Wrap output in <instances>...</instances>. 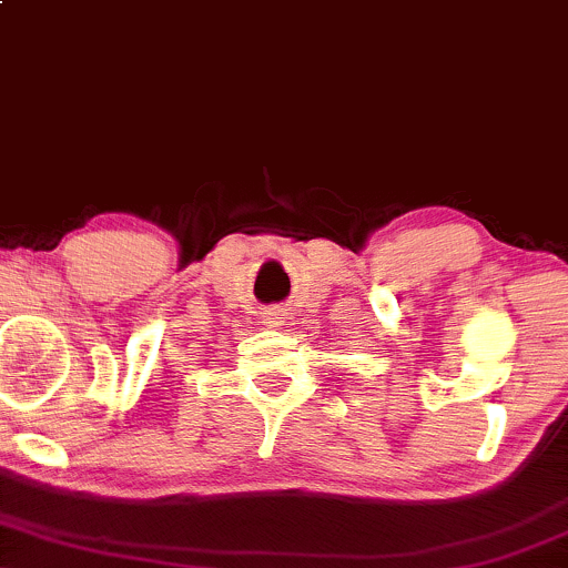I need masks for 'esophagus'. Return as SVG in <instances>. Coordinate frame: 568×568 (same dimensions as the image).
I'll return each instance as SVG.
<instances>
[{"label": "esophagus", "instance_id": "34e87169", "mask_svg": "<svg viewBox=\"0 0 568 568\" xmlns=\"http://www.w3.org/2000/svg\"><path fill=\"white\" fill-rule=\"evenodd\" d=\"M285 323V312H280V310H270L266 312V325L270 327H280Z\"/></svg>", "mask_w": 568, "mask_h": 568}]
</instances>
